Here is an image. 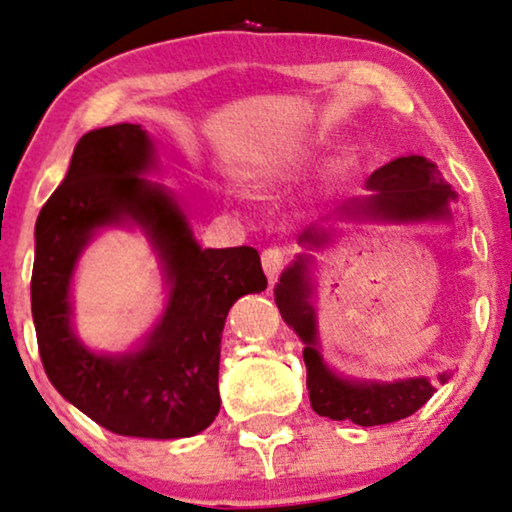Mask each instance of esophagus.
I'll list each match as a JSON object with an SVG mask.
<instances>
[{"instance_id":"34e87169","label":"esophagus","mask_w":512,"mask_h":512,"mask_svg":"<svg viewBox=\"0 0 512 512\" xmlns=\"http://www.w3.org/2000/svg\"><path fill=\"white\" fill-rule=\"evenodd\" d=\"M286 264H288L286 248H267L262 252V269H264V274H267L269 283L276 281L278 274L286 269Z\"/></svg>"}]
</instances>
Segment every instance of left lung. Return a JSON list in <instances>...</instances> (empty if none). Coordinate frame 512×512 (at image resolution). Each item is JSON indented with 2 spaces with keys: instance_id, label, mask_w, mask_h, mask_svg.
Segmentation results:
<instances>
[{
  "instance_id": "left-lung-1",
  "label": "left lung",
  "mask_w": 512,
  "mask_h": 512,
  "mask_svg": "<svg viewBox=\"0 0 512 512\" xmlns=\"http://www.w3.org/2000/svg\"><path fill=\"white\" fill-rule=\"evenodd\" d=\"M368 196L342 205L347 215H366L383 222H425V219H449V205L456 193L444 184L437 165L423 155H406L375 170L368 177ZM328 234L309 226L300 236V243L309 250L321 248ZM312 255H297V260L283 271L274 288L283 321L300 335L304 342V366H307V390L312 409L319 416L333 420H352L364 425H387L409 418L435 394V385L428 378H406L394 383H373V380L340 378L323 364L316 338V314L312 302V278H309ZM446 383L449 375H439Z\"/></svg>"
}]
</instances>
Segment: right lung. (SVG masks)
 I'll use <instances>...</instances> for the list:
<instances>
[{"label": "right lung", "mask_w": 512, "mask_h": 512, "mask_svg": "<svg viewBox=\"0 0 512 512\" xmlns=\"http://www.w3.org/2000/svg\"><path fill=\"white\" fill-rule=\"evenodd\" d=\"M155 148L141 125L92 129L77 141L66 179L35 224L30 300L51 385L101 428L125 437L179 439L219 413V345L241 295L267 288L255 248H200L177 198L141 177ZM139 223L159 252L171 297L134 353L96 355L69 326V281L83 245L103 225Z\"/></svg>", "instance_id": "1"}]
</instances>
